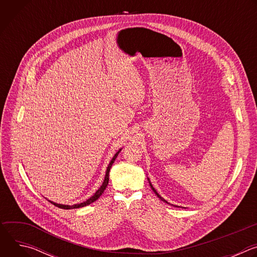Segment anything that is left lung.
I'll return each instance as SVG.
<instances>
[{"label": "left lung", "instance_id": "obj_1", "mask_svg": "<svg viewBox=\"0 0 257 257\" xmlns=\"http://www.w3.org/2000/svg\"><path fill=\"white\" fill-rule=\"evenodd\" d=\"M149 180H150V179H149ZM150 185H151V187H152V189H153V191H154V192H155V193H156V195H157V196H158V197H159V198H160V199H161V200H163V201H164V202H167V203H168V201H166V200H165V199H164V198H163V197H162V196H161V195H160V194H159V193H158V192H157V190H156V189H155V188H154V186H153V185H152V183H151V182H150Z\"/></svg>", "mask_w": 257, "mask_h": 257}]
</instances>
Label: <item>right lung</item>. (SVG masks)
I'll list each match as a JSON object with an SVG mask.
<instances>
[{
  "instance_id": "obj_1",
  "label": "right lung",
  "mask_w": 257,
  "mask_h": 257,
  "mask_svg": "<svg viewBox=\"0 0 257 257\" xmlns=\"http://www.w3.org/2000/svg\"><path fill=\"white\" fill-rule=\"evenodd\" d=\"M121 152V150L114 156V158L112 159V161L109 162V164H108V166H107V168H106V172H105V176H104V180H103V182H102V184H101V186L99 187V189L90 197V198H88L86 201H84V202H81V203H78V204H74V205H65V204H59V203H56V202H53V201H50L51 203H53L54 205H56V206H58V207H60V208H64V209H73V208H79V207H83V206H86V205H88V204H90V203H92V202H94L96 199H98L99 198V196L103 193V191H104V189L106 188V186H107V184H108V174H109V170H111V168H112V165L114 164V162H115V160H116V158H117V156L119 155V153Z\"/></svg>"
}]
</instances>
